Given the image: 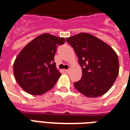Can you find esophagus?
Here are the masks:
<instances>
[{
	"label": "esophagus",
	"instance_id": "obj_1",
	"mask_svg": "<svg viewBox=\"0 0 130 130\" xmlns=\"http://www.w3.org/2000/svg\"><path fill=\"white\" fill-rule=\"evenodd\" d=\"M65 72H67V73H69L70 72V70H65Z\"/></svg>",
	"mask_w": 130,
	"mask_h": 130
}]
</instances>
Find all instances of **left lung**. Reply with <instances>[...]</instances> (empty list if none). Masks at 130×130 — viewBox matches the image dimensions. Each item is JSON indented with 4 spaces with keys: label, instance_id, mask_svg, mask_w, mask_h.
Masks as SVG:
<instances>
[{
    "label": "left lung",
    "instance_id": "1",
    "mask_svg": "<svg viewBox=\"0 0 130 130\" xmlns=\"http://www.w3.org/2000/svg\"><path fill=\"white\" fill-rule=\"evenodd\" d=\"M66 41L74 48L82 70L81 79L74 83L75 89L90 98L106 93L118 75V58L115 51L87 33L78 34Z\"/></svg>",
    "mask_w": 130,
    "mask_h": 130
}]
</instances>
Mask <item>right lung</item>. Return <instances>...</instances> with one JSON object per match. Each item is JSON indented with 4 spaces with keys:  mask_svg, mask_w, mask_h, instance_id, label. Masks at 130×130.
Returning <instances> with one entry per match:
<instances>
[{
    "mask_svg": "<svg viewBox=\"0 0 130 130\" xmlns=\"http://www.w3.org/2000/svg\"><path fill=\"white\" fill-rule=\"evenodd\" d=\"M64 38L41 34L27 44L19 53L13 66L14 78L25 91L41 95L51 89L61 73L56 69L54 56Z\"/></svg>",
    "mask_w": 130,
    "mask_h": 130,
    "instance_id": "add662e5",
    "label": "right lung"
}]
</instances>
